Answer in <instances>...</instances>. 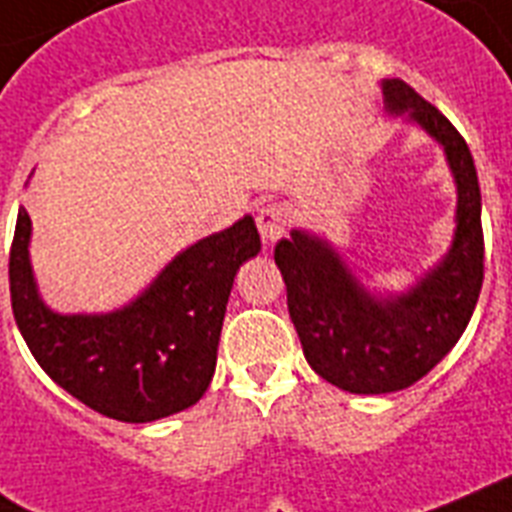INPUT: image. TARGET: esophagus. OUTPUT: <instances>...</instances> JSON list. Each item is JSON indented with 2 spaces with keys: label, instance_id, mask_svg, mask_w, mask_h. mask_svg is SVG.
Here are the masks:
<instances>
[{
  "label": "esophagus",
  "instance_id": "34e87169",
  "mask_svg": "<svg viewBox=\"0 0 512 512\" xmlns=\"http://www.w3.org/2000/svg\"><path fill=\"white\" fill-rule=\"evenodd\" d=\"M256 225H259L261 240L264 243H274V240H280L285 235L287 225H290V211L282 204L264 206L259 211V217H256Z\"/></svg>",
  "mask_w": 512,
  "mask_h": 512
}]
</instances>
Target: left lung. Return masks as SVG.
Here are the masks:
<instances>
[{
  "instance_id": "left-lung-1",
  "label": "left lung",
  "mask_w": 512,
  "mask_h": 512,
  "mask_svg": "<svg viewBox=\"0 0 512 512\" xmlns=\"http://www.w3.org/2000/svg\"><path fill=\"white\" fill-rule=\"evenodd\" d=\"M382 91L387 112L421 125L453 170L458 209L445 259L411 290L377 298L327 240L293 230L274 248L308 366L356 395L398 392L426 377L466 332L484 282L481 193L468 143L405 80H382Z\"/></svg>"
}]
</instances>
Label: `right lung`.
<instances>
[{
  "mask_svg": "<svg viewBox=\"0 0 512 512\" xmlns=\"http://www.w3.org/2000/svg\"><path fill=\"white\" fill-rule=\"evenodd\" d=\"M20 206L10 248V298L25 345L65 392L96 413L146 424L196 405L217 366L227 298L240 264L261 251L251 217L185 248L133 303L112 314H54L28 259Z\"/></svg>",
  "mask_w": 512,
  "mask_h": 512,
  "instance_id": "add662e5",
  "label": "right lung"
}]
</instances>
